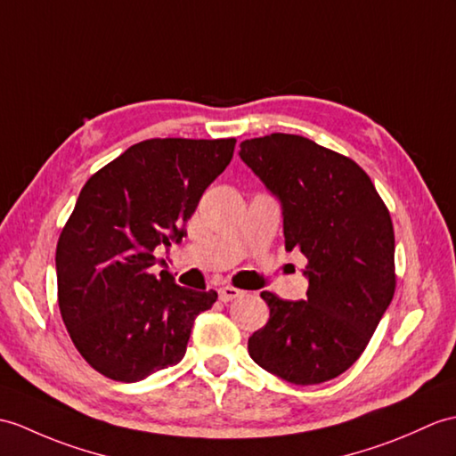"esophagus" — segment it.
Here are the masks:
<instances>
[{
    "instance_id": "esophagus-1",
    "label": "esophagus",
    "mask_w": 456,
    "mask_h": 456,
    "mask_svg": "<svg viewBox=\"0 0 456 456\" xmlns=\"http://www.w3.org/2000/svg\"><path fill=\"white\" fill-rule=\"evenodd\" d=\"M240 295H242V291L237 289V288H231V285H225V288L219 289V299L224 303L237 299V297H240Z\"/></svg>"
}]
</instances>
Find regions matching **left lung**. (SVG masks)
I'll list each match as a JSON object with an SVG mask.
<instances>
[{"label": "left lung", "instance_id": "left-lung-1", "mask_svg": "<svg viewBox=\"0 0 456 456\" xmlns=\"http://www.w3.org/2000/svg\"><path fill=\"white\" fill-rule=\"evenodd\" d=\"M240 159L280 198L285 250L305 254L309 278L306 301L260 293L270 321L248 354L288 383H324L357 362L395 297L393 219L362 167L309 137L245 140Z\"/></svg>", "mask_w": 456, "mask_h": 456}]
</instances>
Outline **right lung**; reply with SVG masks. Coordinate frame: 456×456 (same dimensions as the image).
Segmentation results:
<instances>
[{"label": "right lung", "instance_id": "obj_1", "mask_svg": "<svg viewBox=\"0 0 456 456\" xmlns=\"http://www.w3.org/2000/svg\"><path fill=\"white\" fill-rule=\"evenodd\" d=\"M227 140L153 137L85 183L56 247L63 324L94 371L135 383L176 365L217 293L151 273L153 250L186 235L206 188L235 151Z\"/></svg>", "mask_w": 456, "mask_h": 456}]
</instances>
